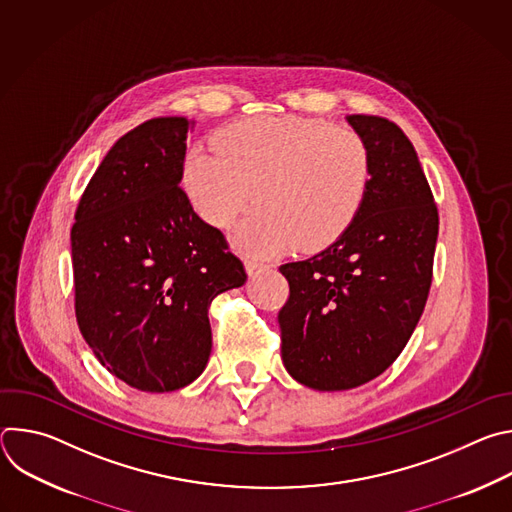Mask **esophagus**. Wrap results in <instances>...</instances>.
<instances>
[{
	"mask_svg": "<svg viewBox=\"0 0 512 512\" xmlns=\"http://www.w3.org/2000/svg\"><path fill=\"white\" fill-rule=\"evenodd\" d=\"M245 271H247V275H249L251 279H255V277L267 273L269 267H267V265H261V263H255V261H245Z\"/></svg>",
	"mask_w": 512,
	"mask_h": 512,
	"instance_id": "esophagus-1",
	"label": "esophagus"
}]
</instances>
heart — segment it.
<instances>
[{"mask_svg":"<svg viewBox=\"0 0 512 512\" xmlns=\"http://www.w3.org/2000/svg\"><path fill=\"white\" fill-rule=\"evenodd\" d=\"M212 145L188 150L184 192L216 229H227L255 198L259 208L233 235L237 249L251 257L332 245L352 225L371 186L367 141L322 119L247 117L218 129Z\"/></svg>","mask_w":512,"mask_h":512,"instance_id":"obj_1","label":"heart"}]
</instances>
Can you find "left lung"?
<instances>
[{
  "mask_svg": "<svg viewBox=\"0 0 512 512\" xmlns=\"http://www.w3.org/2000/svg\"><path fill=\"white\" fill-rule=\"evenodd\" d=\"M371 152V186L352 225L310 259L285 263L277 320L287 373L346 391L385 373L427 302L437 208L413 143L389 119L346 115Z\"/></svg>",
  "mask_w": 512,
  "mask_h": 512,
  "instance_id": "1",
  "label": "left lung"
}]
</instances>
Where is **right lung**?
Returning <instances> with one entry per match:
<instances>
[{
  "instance_id": "add662e5",
  "label": "right lung",
  "mask_w": 512,
  "mask_h": 512,
  "mask_svg": "<svg viewBox=\"0 0 512 512\" xmlns=\"http://www.w3.org/2000/svg\"><path fill=\"white\" fill-rule=\"evenodd\" d=\"M194 123L160 117L119 137L70 231L79 328L111 375L148 393L202 375L212 350L208 308L247 281L223 233L180 188Z\"/></svg>"
}]
</instances>
